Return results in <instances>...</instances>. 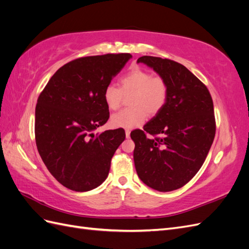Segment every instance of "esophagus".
Returning a JSON list of instances; mask_svg holds the SVG:
<instances>
[{
	"instance_id": "34e87169",
	"label": "esophagus",
	"mask_w": 249,
	"mask_h": 249,
	"mask_svg": "<svg viewBox=\"0 0 249 249\" xmlns=\"http://www.w3.org/2000/svg\"><path fill=\"white\" fill-rule=\"evenodd\" d=\"M130 135H131V131L125 130V137L126 138H130Z\"/></svg>"
}]
</instances>
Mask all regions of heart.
I'll return each mask as SVG.
<instances>
[{"mask_svg": "<svg viewBox=\"0 0 249 249\" xmlns=\"http://www.w3.org/2000/svg\"><path fill=\"white\" fill-rule=\"evenodd\" d=\"M129 106L113 114L110 124L120 129H134L145 122L147 114L155 116L165 106L168 97V85L161 77L141 69H134L119 79V88L109 84L104 89V102L109 110H116L124 96L130 95Z\"/></svg>", "mask_w": 249, "mask_h": 249, "instance_id": "b5f03b06", "label": "heart"}]
</instances>
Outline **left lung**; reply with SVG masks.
Wrapping results in <instances>:
<instances>
[{
  "label": "left lung",
  "instance_id": "obj_1",
  "mask_svg": "<svg viewBox=\"0 0 249 249\" xmlns=\"http://www.w3.org/2000/svg\"><path fill=\"white\" fill-rule=\"evenodd\" d=\"M137 63L153 69L168 85L164 108L131 133L134 163L143 183L160 192L186 185L202 166L212 145L216 124L208 88L182 64L169 59L142 56ZM145 132L160 134L147 139Z\"/></svg>",
  "mask_w": 249,
  "mask_h": 249
}]
</instances>
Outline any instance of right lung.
Instances as JSON below:
<instances>
[{"instance_id":"right-lung-1","label":"right lung","mask_w":249,"mask_h":249,"mask_svg":"<svg viewBox=\"0 0 249 249\" xmlns=\"http://www.w3.org/2000/svg\"><path fill=\"white\" fill-rule=\"evenodd\" d=\"M131 58L107 54L72 60L53 74L37 100V149L51 175L72 191L99 187L125 138L119 129L93 132L109 119L104 89Z\"/></svg>"}]
</instances>
